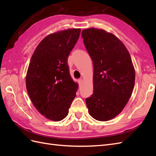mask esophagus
<instances>
[{"instance_id": "esophagus-1", "label": "esophagus", "mask_w": 156, "mask_h": 156, "mask_svg": "<svg viewBox=\"0 0 156 156\" xmlns=\"http://www.w3.org/2000/svg\"><path fill=\"white\" fill-rule=\"evenodd\" d=\"M78 82H79V86H81V85H82L83 84V80L81 79H79V81H78Z\"/></svg>"}]
</instances>
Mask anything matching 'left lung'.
<instances>
[{"label": "left lung", "instance_id": "8db88e82", "mask_svg": "<svg viewBox=\"0 0 156 156\" xmlns=\"http://www.w3.org/2000/svg\"><path fill=\"white\" fill-rule=\"evenodd\" d=\"M94 66L92 95L86 99L89 114L108 121L124 109L135 85V72L124 44L112 33L90 28L81 33Z\"/></svg>", "mask_w": 156, "mask_h": 156}]
</instances>
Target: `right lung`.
Instances as JSON below:
<instances>
[{
	"instance_id": "right-lung-1",
	"label": "right lung",
	"mask_w": 156,
	"mask_h": 156,
	"mask_svg": "<svg viewBox=\"0 0 156 156\" xmlns=\"http://www.w3.org/2000/svg\"><path fill=\"white\" fill-rule=\"evenodd\" d=\"M81 29L49 34L36 47L26 75V87L33 105L49 120L66 117L76 96L78 84L69 74L67 59L79 37Z\"/></svg>"
}]
</instances>
